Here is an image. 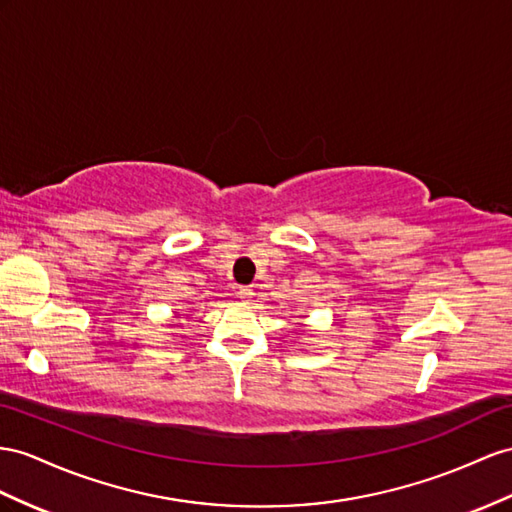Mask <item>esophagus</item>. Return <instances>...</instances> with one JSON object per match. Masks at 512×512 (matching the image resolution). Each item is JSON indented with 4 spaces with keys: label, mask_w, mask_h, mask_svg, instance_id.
Returning <instances> with one entry per match:
<instances>
[{
    "label": "esophagus",
    "mask_w": 512,
    "mask_h": 512,
    "mask_svg": "<svg viewBox=\"0 0 512 512\" xmlns=\"http://www.w3.org/2000/svg\"><path fill=\"white\" fill-rule=\"evenodd\" d=\"M238 298L242 300V303H248V300L253 298V290H251V287H240V290H238Z\"/></svg>",
    "instance_id": "esophagus-1"
}]
</instances>
